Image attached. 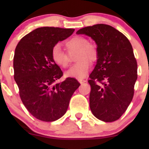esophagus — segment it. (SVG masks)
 I'll return each instance as SVG.
<instances>
[{
	"label": "esophagus",
	"mask_w": 149,
	"mask_h": 149,
	"mask_svg": "<svg viewBox=\"0 0 149 149\" xmlns=\"http://www.w3.org/2000/svg\"><path fill=\"white\" fill-rule=\"evenodd\" d=\"M78 81H79V83L80 84H82V83H84L86 82V80H83V79H78Z\"/></svg>",
	"instance_id": "1"
}]
</instances>
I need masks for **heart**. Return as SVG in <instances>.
<instances>
[{
    "mask_svg": "<svg viewBox=\"0 0 149 149\" xmlns=\"http://www.w3.org/2000/svg\"><path fill=\"white\" fill-rule=\"evenodd\" d=\"M69 53L78 51L76 60L77 64L73 65L69 71L66 72V76L69 78L81 79L84 78L88 74L90 69V61H95L97 57V50L95 45L88 43V39L85 37H73L66 42ZM52 59L57 66L61 68H66L69 65V54L61 48L59 44H56L52 49Z\"/></svg>",
    "mask_w": 149,
    "mask_h": 149,
    "instance_id": "heart-1",
    "label": "heart"
}]
</instances>
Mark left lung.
Wrapping results in <instances>:
<instances>
[{
  "instance_id": "obj_1",
  "label": "left lung",
  "mask_w": 149,
  "mask_h": 149,
  "mask_svg": "<svg viewBox=\"0 0 149 149\" xmlns=\"http://www.w3.org/2000/svg\"><path fill=\"white\" fill-rule=\"evenodd\" d=\"M76 34H85L97 44V64L88 80L92 114L104 122L115 121L132 100L137 79L130 42L119 31L104 24L84 27Z\"/></svg>"
}]
</instances>
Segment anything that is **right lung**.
Listing matches in <instances>:
<instances>
[{
    "instance_id": "add662e5",
    "label": "right lung",
    "mask_w": 149,
    "mask_h": 149,
    "mask_svg": "<svg viewBox=\"0 0 149 149\" xmlns=\"http://www.w3.org/2000/svg\"><path fill=\"white\" fill-rule=\"evenodd\" d=\"M74 29L40 27L24 36L15 48L14 78L19 96L36 118L52 122L62 117L80 83L73 78L56 83L63 72L52 59V49Z\"/></svg>"
}]
</instances>
